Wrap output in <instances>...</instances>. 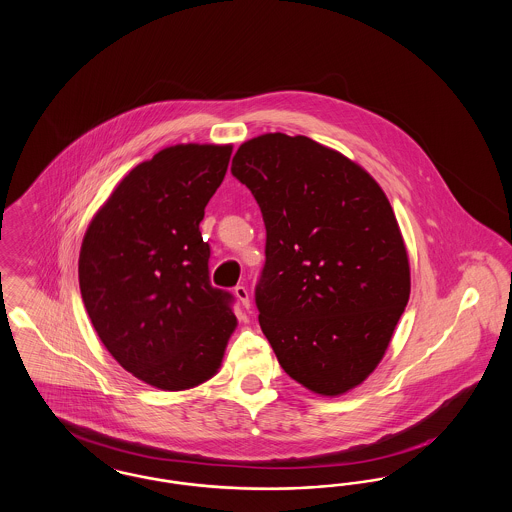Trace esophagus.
Masks as SVG:
<instances>
[{
	"label": "esophagus",
	"instance_id": "1",
	"mask_svg": "<svg viewBox=\"0 0 512 512\" xmlns=\"http://www.w3.org/2000/svg\"><path fill=\"white\" fill-rule=\"evenodd\" d=\"M234 293H236L238 301L247 309V307H249V292H247V288H245V286H236Z\"/></svg>",
	"mask_w": 512,
	"mask_h": 512
}]
</instances>
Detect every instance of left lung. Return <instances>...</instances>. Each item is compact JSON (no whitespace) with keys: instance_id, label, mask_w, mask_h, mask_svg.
I'll return each instance as SVG.
<instances>
[{"instance_id":"1","label":"left lung","mask_w":512,"mask_h":512,"mask_svg":"<svg viewBox=\"0 0 512 512\" xmlns=\"http://www.w3.org/2000/svg\"><path fill=\"white\" fill-rule=\"evenodd\" d=\"M230 171L267 228L255 305L278 363L320 395L359 386L384 357L411 293L388 197L359 165L307 136L253 138Z\"/></svg>"}]
</instances>
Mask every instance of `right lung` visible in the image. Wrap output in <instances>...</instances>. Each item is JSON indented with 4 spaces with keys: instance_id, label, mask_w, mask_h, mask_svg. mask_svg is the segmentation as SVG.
Listing matches in <instances>:
<instances>
[{
    "instance_id": "add662e5",
    "label": "right lung",
    "mask_w": 512,
    "mask_h": 512,
    "mask_svg": "<svg viewBox=\"0 0 512 512\" xmlns=\"http://www.w3.org/2000/svg\"><path fill=\"white\" fill-rule=\"evenodd\" d=\"M230 146L167 147L132 169L84 236L78 280L99 340L159 390L209 380L236 328L234 295L211 286L199 222Z\"/></svg>"
}]
</instances>
